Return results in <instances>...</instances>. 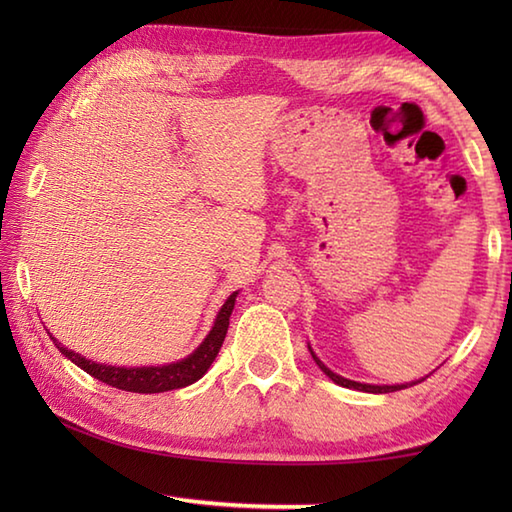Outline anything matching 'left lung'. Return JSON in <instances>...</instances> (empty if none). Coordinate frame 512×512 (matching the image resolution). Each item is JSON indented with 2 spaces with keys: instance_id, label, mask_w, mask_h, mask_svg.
<instances>
[{
  "instance_id": "left-lung-1",
  "label": "left lung",
  "mask_w": 512,
  "mask_h": 512,
  "mask_svg": "<svg viewBox=\"0 0 512 512\" xmlns=\"http://www.w3.org/2000/svg\"><path fill=\"white\" fill-rule=\"evenodd\" d=\"M309 352H311V357H314V361H316V366L325 372V375L334 381V384H339V386H343V388H354V391H363V393H395V391H402V388H409V386H413V384H418V381H411V384H393V386H375V384H361V381H352V379H345V377H341V375H336V372H332L329 370L323 361H320L316 354H314V350H311V345H309ZM422 381V379H420Z\"/></svg>"
}]
</instances>
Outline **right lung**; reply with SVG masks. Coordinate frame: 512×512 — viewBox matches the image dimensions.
I'll return each mask as SVG.
<instances>
[{
	"label": "right lung",
	"mask_w": 512,
	"mask_h": 512,
	"mask_svg": "<svg viewBox=\"0 0 512 512\" xmlns=\"http://www.w3.org/2000/svg\"><path fill=\"white\" fill-rule=\"evenodd\" d=\"M235 300H237V291L225 300V305L221 307L219 314H216L214 327L210 329V334L205 336V341L198 345V348L185 357L183 361L176 363H167V366H144V368H124V366H106V363H97L81 357L79 352L67 350L65 345H60L54 336L51 341L56 343V348L65 354V357L76 363L81 370L88 372L94 379L103 381L112 388H119V391H128V393H164V391H173V388H185L194 381L201 379L207 368L212 366V361L219 354L225 334H228V325H230V314L235 309Z\"/></svg>",
	"instance_id": "add662e5"
}]
</instances>
